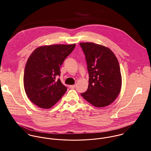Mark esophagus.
<instances>
[{
	"label": "esophagus",
	"instance_id": "1",
	"mask_svg": "<svg viewBox=\"0 0 151 151\" xmlns=\"http://www.w3.org/2000/svg\"><path fill=\"white\" fill-rule=\"evenodd\" d=\"M69 87L71 89H74L76 87V85H71V86H69Z\"/></svg>",
	"mask_w": 151,
	"mask_h": 151
}]
</instances>
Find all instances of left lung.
<instances>
[{
	"instance_id": "8db88e82",
	"label": "left lung",
	"mask_w": 151,
	"mask_h": 151,
	"mask_svg": "<svg viewBox=\"0 0 151 151\" xmlns=\"http://www.w3.org/2000/svg\"><path fill=\"white\" fill-rule=\"evenodd\" d=\"M86 55L89 84L81 96L97 108L114 101L122 87L120 65L114 53L108 47L93 42L80 43Z\"/></svg>"
}]
</instances>
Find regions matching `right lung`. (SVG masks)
<instances>
[{
    "label": "right lung",
    "mask_w": 151,
    "mask_h": 151,
    "mask_svg": "<svg viewBox=\"0 0 151 151\" xmlns=\"http://www.w3.org/2000/svg\"><path fill=\"white\" fill-rule=\"evenodd\" d=\"M76 44L45 45L31 54L24 69V86L29 100L37 106L49 109L54 106L67 91L60 79V67L72 52Z\"/></svg>",
    "instance_id": "right-lung-1"
}]
</instances>
